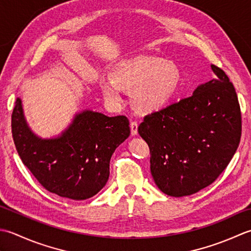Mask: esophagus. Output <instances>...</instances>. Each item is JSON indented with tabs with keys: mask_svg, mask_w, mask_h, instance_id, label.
Segmentation results:
<instances>
[{
	"mask_svg": "<svg viewBox=\"0 0 251 251\" xmlns=\"http://www.w3.org/2000/svg\"><path fill=\"white\" fill-rule=\"evenodd\" d=\"M131 127V134L132 135H136L137 134V127H139V125H137L136 121H132L130 124Z\"/></svg>",
	"mask_w": 251,
	"mask_h": 251,
	"instance_id": "34e87169",
	"label": "esophagus"
}]
</instances>
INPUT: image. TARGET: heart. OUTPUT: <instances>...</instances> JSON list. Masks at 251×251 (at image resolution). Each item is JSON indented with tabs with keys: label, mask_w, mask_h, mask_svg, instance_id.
<instances>
[{
	"label": "heart",
	"mask_w": 251,
	"mask_h": 251,
	"mask_svg": "<svg viewBox=\"0 0 251 251\" xmlns=\"http://www.w3.org/2000/svg\"><path fill=\"white\" fill-rule=\"evenodd\" d=\"M182 82V74L172 61L137 56L121 61L111 71V80H101L100 88L109 105L124 103V90L131 91L132 105L143 114L166 107L175 99Z\"/></svg>",
	"instance_id": "b5f03b06"
}]
</instances>
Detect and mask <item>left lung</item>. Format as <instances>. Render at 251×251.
<instances>
[{"label":"left lung","instance_id":"obj_1","mask_svg":"<svg viewBox=\"0 0 251 251\" xmlns=\"http://www.w3.org/2000/svg\"><path fill=\"white\" fill-rule=\"evenodd\" d=\"M194 94L145 116L139 133L151 151V172L158 188L172 197L207 187L233 158L242 135L236 91L226 73Z\"/></svg>","mask_w":251,"mask_h":251}]
</instances>
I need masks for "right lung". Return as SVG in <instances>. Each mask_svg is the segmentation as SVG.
<instances>
[{
  "instance_id": "add662e5",
  "label": "right lung",
  "mask_w": 251,
  "mask_h": 251,
  "mask_svg": "<svg viewBox=\"0 0 251 251\" xmlns=\"http://www.w3.org/2000/svg\"><path fill=\"white\" fill-rule=\"evenodd\" d=\"M12 133L20 159L45 190L74 201L96 195L109 177L114 151L130 135L126 116L83 110L55 139H41L25 119L22 100L15 101Z\"/></svg>"
}]
</instances>
